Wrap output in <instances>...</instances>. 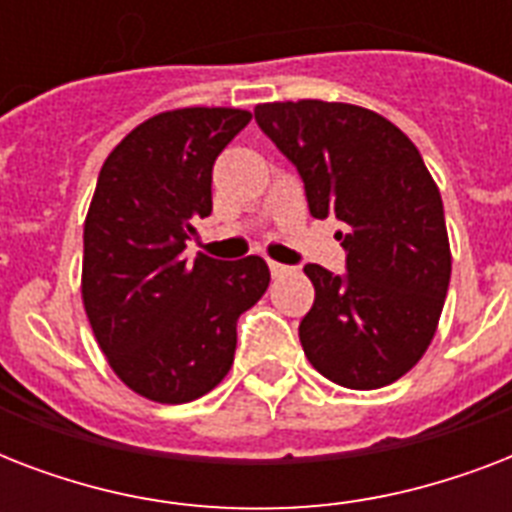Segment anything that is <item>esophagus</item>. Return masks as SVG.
Returning <instances> with one entry per match:
<instances>
[{
    "label": "esophagus",
    "instance_id": "esophagus-1",
    "mask_svg": "<svg viewBox=\"0 0 512 512\" xmlns=\"http://www.w3.org/2000/svg\"><path fill=\"white\" fill-rule=\"evenodd\" d=\"M268 268H271L273 279H281V276H287L289 273V265H281L276 263V260H268Z\"/></svg>",
    "mask_w": 512,
    "mask_h": 512
}]
</instances>
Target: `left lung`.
<instances>
[{
  "label": "left lung",
  "mask_w": 512,
  "mask_h": 512,
  "mask_svg": "<svg viewBox=\"0 0 512 512\" xmlns=\"http://www.w3.org/2000/svg\"><path fill=\"white\" fill-rule=\"evenodd\" d=\"M255 122L297 167L311 215L345 225L348 273L305 265L316 289L300 321L305 356L342 388L396 382L436 335L452 276L444 201L420 151L350 103H263Z\"/></svg>",
  "instance_id": "left-lung-1"
}]
</instances>
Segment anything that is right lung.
I'll use <instances>...</instances> for the list:
<instances>
[{
	"label": "right lung",
	"instance_id": "1",
	"mask_svg": "<svg viewBox=\"0 0 512 512\" xmlns=\"http://www.w3.org/2000/svg\"><path fill=\"white\" fill-rule=\"evenodd\" d=\"M241 108L151 116L108 154L84 220L82 300L116 377L159 404H185L223 380L236 321L268 289L263 257L185 255L212 212V167L249 124Z\"/></svg>",
	"mask_w": 512,
	"mask_h": 512
}]
</instances>
